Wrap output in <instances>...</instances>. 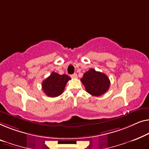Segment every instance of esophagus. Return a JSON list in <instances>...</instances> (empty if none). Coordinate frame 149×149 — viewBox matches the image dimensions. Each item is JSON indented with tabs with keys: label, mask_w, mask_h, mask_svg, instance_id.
Segmentation results:
<instances>
[{
	"label": "esophagus",
	"mask_w": 149,
	"mask_h": 149,
	"mask_svg": "<svg viewBox=\"0 0 149 149\" xmlns=\"http://www.w3.org/2000/svg\"><path fill=\"white\" fill-rule=\"evenodd\" d=\"M71 77H72V78H73V79H76V78H77V73H74V74L71 75Z\"/></svg>",
	"instance_id": "obj_1"
}]
</instances>
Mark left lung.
I'll return each instance as SVG.
<instances>
[{
  "label": "left lung",
  "mask_w": 149,
  "mask_h": 149,
  "mask_svg": "<svg viewBox=\"0 0 149 149\" xmlns=\"http://www.w3.org/2000/svg\"><path fill=\"white\" fill-rule=\"evenodd\" d=\"M86 91L93 96H101L109 89L110 81L104 73L91 68L81 79Z\"/></svg>",
  "instance_id": "8db88e82"
}]
</instances>
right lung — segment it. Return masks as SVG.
I'll list each match as a JSON object with an SVG mask.
<instances>
[{
	"label": "right lung",
	"instance_id": "add662e5",
	"mask_svg": "<svg viewBox=\"0 0 149 149\" xmlns=\"http://www.w3.org/2000/svg\"><path fill=\"white\" fill-rule=\"evenodd\" d=\"M70 78L65 74L60 75L52 72L42 82V89L47 96L56 97L63 93L67 82Z\"/></svg>",
	"mask_w": 149,
	"mask_h": 149
}]
</instances>
